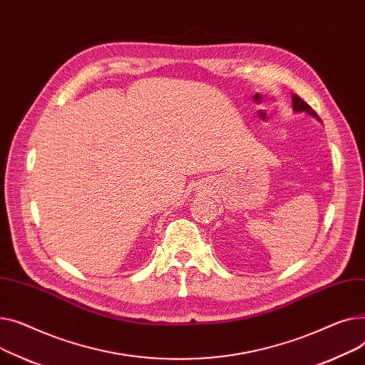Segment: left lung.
<instances>
[{
  "label": "left lung",
  "instance_id": "8db88e82",
  "mask_svg": "<svg viewBox=\"0 0 365 365\" xmlns=\"http://www.w3.org/2000/svg\"><path fill=\"white\" fill-rule=\"evenodd\" d=\"M293 109H294V112H307V113H309L311 116H314V118H317L319 120L318 115L315 113V110L312 109V107L307 101H304L301 97L296 96V94H293Z\"/></svg>",
  "mask_w": 365,
  "mask_h": 365
}]
</instances>
